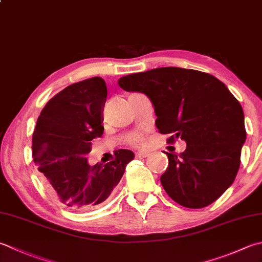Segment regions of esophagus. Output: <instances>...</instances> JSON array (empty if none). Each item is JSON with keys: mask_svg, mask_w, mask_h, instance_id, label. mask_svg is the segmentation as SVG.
<instances>
[{"mask_svg": "<svg viewBox=\"0 0 262 262\" xmlns=\"http://www.w3.org/2000/svg\"><path fill=\"white\" fill-rule=\"evenodd\" d=\"M147 156H148V153H146V152H136V153H135V157H136L137 159L146 158Z\"/></svg>", "mask_w": 262, "mask_h": 262, "instance_id": "1", "label": "esophagus"}]
</instances>
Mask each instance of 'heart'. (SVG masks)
I'll use <instances>...</instances> for the list:
<instances>
[{"label":"heart","instance_id":"1","mask_svg":"<svg viewBox=\"0 0 262 262\" xmlns=\"http://www.w3.org/2000/svg\"><path fill=\"white\" fill-rule=\"evenodd\" d=\"M130 142H132V144H134V145H141L143 143V137L141 135L136 134L130 138Z\"/></svg>","mask_w":262,"mask_h":262}]
</instances>
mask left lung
I'll return each mask as SVG.
<instances>
[{"label": "left lung", "mask_w": 262, "mask_h": 262, "mask_svg": "<svg viewBox=\"0 0 262 262\" xmlns=\"http://www.w3.org/2000/svg\"><path fill=\"white\" fill-rule=\"evenodd\" d=\"M126 92L145 94L161 134L186 142L183 153H168L160 181L173 201L191 209L207 207L232 185L247 138L244 114L227 86L212 75L162 67L124 76Z\"/></svg>", "instance_id": "obj_1"}]
</instances>
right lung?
I'll return each instance as SVG.
<instances>
[{"mask_svg":"<svg viewBox=\"0 0 262 262\" xmlns=\"http://www.w3.org/2000/svg\"><path fill=\"white\" fill-rule=\"evenodd\" d=\"M106 85L101 77L66 87L40 112L33 135V158L54 200L73 210H90L110 196L135 158L118 150L107 163L91 166V141L103 134Z\"/></svg>","mask_w":262,"mask_h":262,"instance_id":"add662e5","label":"right lung"}]
</instances>
